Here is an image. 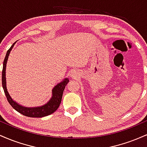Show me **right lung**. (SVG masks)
Masks as SVG:
<instances>
[{"label": "right lung", "mask_w": 147, "mask_h": 147, "mask_svg": "<svg viewBox=\"0 0 147 147\" xmlns=\"http://www.w3.org/2000/svg\"><path fill=\"white\" fill-rule=\"evenodd\" d=\"M14 43L11 46L9 50H7L6 54V56L5 57L4 61H3V67L2 71V85L3 90H4L5 94L7 99L8 102L9 104L18 113L23 115L27 116L30 117H43L45 116H48L49 115L55 113V111L57 110V109L59 106L61 102L62 96H63V92L64 89H65V86L69 82L68 79H64L63 81L59 84L56 85L52 89V96L51 99L49 100L45 105L38 106V107H32L28 108L23 106L18 103L14 102L11 97H10L9 94L8 93L7 90L6 86V77H5V70H6V64L7 61L8 59L10 51L11 50L13 47H14Z\"/></svg>", "instance_id": "add662e5"}]
</instances>
